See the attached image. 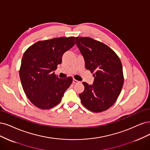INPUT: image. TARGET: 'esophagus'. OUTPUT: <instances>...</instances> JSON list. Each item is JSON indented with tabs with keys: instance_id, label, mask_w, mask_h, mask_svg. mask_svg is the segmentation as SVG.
I'll return each instance as SVG.
<instances>
[{
	"instance_id": "esophagus-1",
	"label": "esophagus",
	"mask_w": 150,
	"mask_h": 150,
	"mask_svg": "<svg viewBox=\"0 0 150 150\" xmlns=\"http://www.w3.org/2000/svg\"><path fill=\"white\" fill-rule=\"evenodd\" d=\"M73 83H79V81L75 80V79H74V80H73Z\"/></svg>"
}]
</instances>
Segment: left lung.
Listing matches in <instances>:
<instances>
[{
  "label": "left lung",
  "instance_id": "8db88e82",
  "mask_svg": "<svg viewBox=\"0 0 150 150\" xmlns=\"http://www.w3.org/2000/svg\"><path fill=\"white\" fill-rule=\"evenodd\" d=\"M75 38L86 69L95 72L93 85L83 82L85 89L79 94L81 102L91 112H103L115 103L122 91L124 83L122 62L116 53L103 43L90 37Z\"/></svg>",
  "mask_w": 150,
  "mask_h": 150
}]
</instances>
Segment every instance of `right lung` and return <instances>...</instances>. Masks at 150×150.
I'll use <instances>...</instances> for the list:
<instances>
[{"label":"right lung","instance_id":"obj_1","mask_svg":"<svg viewBox=\"0 0 150 150\" xmlns=\"http://www.w3.org/2000/svg\"><path fill=\"white\" fill-rule=\"evenodd\" d=\"M75 44V38L59 37L38 41L24 52L19 70L23 90L38 108L50 109L59 104L73 79H59L54 71L63 55Z\"/></svg>","mask_w":150,"mask_h":150}]
</instances>
